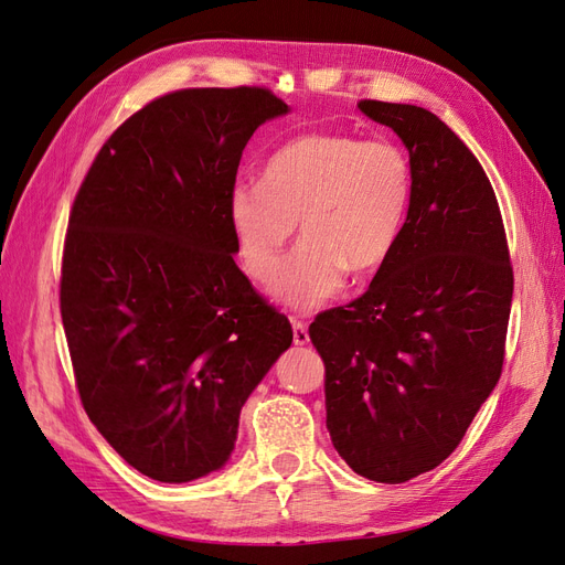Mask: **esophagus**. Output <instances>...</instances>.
<instances>
[{"label": "esophagus", "mask_w": 565, "mask_h": 565, "mask_svg": "<svg viewBox=\"0 0 565 565\" xmlns=\"http://www.w3.org/2000/svg\"><path fill=\"white\" fill-rule=\"evenodd\" d=\"M292 339H295L297 347L309 344V328H306V324L301 320H297V318L292 320Z\"/></svg>", "instance_id": "1"}]
</instances>
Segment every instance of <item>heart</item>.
<instances>
[{"instance_id":"heart-1","label":"heart","mask_w":565,"mask_h":565,"mask_svg":"<svg viewBox=\"0 0 565 565\" xmlns=\"http://www.w3.org/2000/svg\"><path fill=\"white\" fill-rule=\"evenodd\" d=\"M413 198V164L388 139L303 134L266 160L259 183L237 181L226 218L249 278L266 282L300 221L302 245L270 285L287 309L311 311L344 289L349 270L380 268L396 249Z\"/></svg>"}]
</instances>
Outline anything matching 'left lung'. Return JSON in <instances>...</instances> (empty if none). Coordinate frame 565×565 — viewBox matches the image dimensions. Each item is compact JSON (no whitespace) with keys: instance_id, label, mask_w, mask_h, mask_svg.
Instances as JSON below:
<instances>
[{"instance_id":"left-lung-1","label":"left lung","mask_w":565,"mask_h":565,"mask_svg":"<svg viewBox=\"0 0 565 565\" xmlns=\"http://www.w3.org/2000/svg\"><path fill=\"white\" fill-rule=\"evenodd\" d=\"M398 134L413 198L367 292L309 328L324 363L332 446L370 481L436 469L498 386L514 270L481 162L426 108L361 100Z\"/></svg>"}]
</instances>
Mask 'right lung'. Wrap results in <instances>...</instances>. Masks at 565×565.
Masks as SVG:
<instances>
[{
  "instance_id": "obj_1",
  "label": "right lung",
  "mask_w": 565,
  "mask_h": 565,
  "mask_svg": "<svg viewBox=\"0 0 565 565\" xmlns=\"http://www.w3.org/2000/svg\"><path fill=\"white\" fill-rule=\"evenodd\" d=\"M289 106L259 87L181 89L98 150L67 221L61 318L92 424L129 467L188 483L231 459L289 320L235 266L228 191Z\"/></svg>"
}]
</instances>
